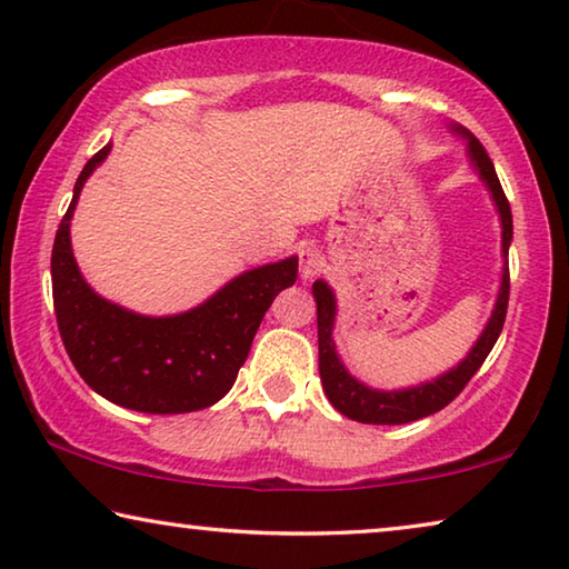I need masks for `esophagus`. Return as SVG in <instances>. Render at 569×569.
Instances as JSON below:
<instances>
[{
  "label": "esophagus",
  "instance_id": "obj_1",
  "mask_svg": "<svg viewBox=\"0 0 569 569\" xmlns=\"http://www.w3.org/2000/svg\"><path fill=\"white\" fill-rule=\"evenodd\" d=\"M322 267H326V257H322V251L318 247L308 243V247L300 249V277L305 282L318 277L322 272Z\"/></svg>",
  "mask_w": 569,
  "mask_h": 569
}]
</instances>
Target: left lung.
Returning <instances> with one entry per match:
<instances>
[{"label":"left lung","instance_id":"obj_1","mask_svg":"<svg viewBox=\"0 0 569 569\" xmlns=\"http://www.w3.org/2000/svg\"><path fill=\"white\" fill-rule=\"evenodd\" d=\"M450 129L462 139H468L470 164H473L478 178L483 180V186L493 198L498 218H501V251L506 259L509 257V247L513 239V221H511V206L503 196L501 182H498L491 157H488L483 144H480L466 127L450 124ZM312 295H315V302H318L320 381L330 399V405H333L340 415H346L348 419H356V422H363V425H405V422H415V419L430 417L435 412H440L442 407H448L450 401L466 389V383L473 379V373L480 369V366H483L488 353H491V348L496 346L498 336H501L506 308H509V267H506L503 261L501 287H498L493 312L486 322L483 333L478 336L473 348L468 351V356L462 358L458 366H452L450 371L440 373L432 381H422L417 383V387L395 389V391L371 389L366 387L363 381H358L356 376H351V371H348L343 361H340L333 343L336 295L330 290V284L322 282V279H318V282L312 284Z\"/></svg>","mask_w":569,"mask_h":569}]
</instances>
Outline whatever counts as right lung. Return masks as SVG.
Here are the masks:
<instances>
[{
    "instance_id": "right-lung-1",
    "label": "right lung",
    "mask_w": 569,
    "mask_h": 569,
    "mask_svg": "<svg viewBox=\"0 0 569 569\" xmlns=\"http://www.w3.org/2000/svg\"><path fill=\"white\" fill-rule=\"evenodd\" d=\"M109 152L111 144L78 174L52 243V305L60 338L81 379L113 405L147 415L198 412L229 395L269 305L295 284L297 257L249 269L198 308L164 318L103 300L76 264L71 218L83 182Z\"/></svg>"
}]
</instances>
